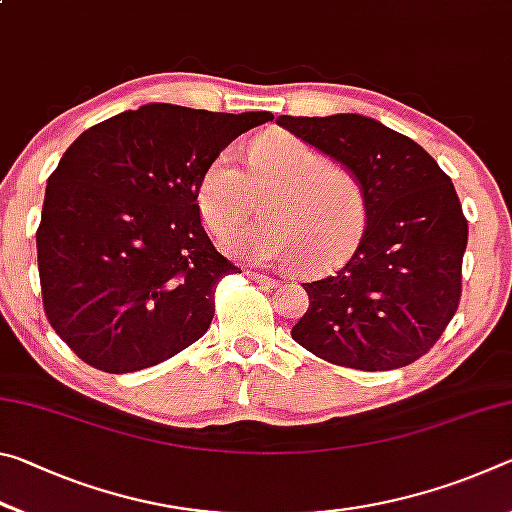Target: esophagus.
Segmentation results:
<instances>
[{"instance_id": "obj_1", "label": "esophagus", "mask_w": 512, "mask_h": 512, "mask_svg": "<svg viewBox=\"0 0 512 512\" xmlns=\"http://www.w3.org/2000/svg\"><path fill=\"white\" fill-rule=\"evenodd\" d=\"M246 277H248V280H253V282H259V284H277V280H273V277L266 275V273L246 271Z\"/></svg>"}]
</instances>
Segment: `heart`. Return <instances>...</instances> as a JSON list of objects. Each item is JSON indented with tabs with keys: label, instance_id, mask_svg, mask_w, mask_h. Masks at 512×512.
<instances>
[{
	"label": "heart",
	"instance_id": "heart-1",
	"mask_svg": "<svg viewBox=\"0 0 512 512\" xmlns=\"http://www.w3.org/2000/svg\"><path fill=\"white\" fill-rule=\"evenodd\" d=\"M266 196V223L232 239L230 253L320 271L348 253L366 223L359 180L287 133L255 140L246 171L232 151L216 155L198 183V210L207 230L225 239L253 219L257 198Z\"/></svg>",
	"mask_w": 512,
	"mask_h": 512
}]
</instances>
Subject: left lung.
<instances>
[{"instance_id":"obj_1","label":"left lung","mask_w":512,"mask_h":512,"mask_svg":"<svg viewBox=\"0 0 512 512\" xmlns=\"http://www.w3.org/2000/svg\"><path fill=\"white\" fill-rule=\"evenodd\" d=\"M277 124L343 162L366 196V230L352 257L302 284L309 309L293 341L354 370L418 361L461 302L467 219L452 178L420 144L370 117L282 115Z\"/></svg>"}]
</instances>
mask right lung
I'll return each mask as SVG.
<instances>
[{
  "label": "right lung",
  "instance_id": "obj_1",
  "mask_svg": "<svg viewBox=\"0 0 512 512\" xmlns=\"http://www.w3.org/2000/svg\"><path fill=\"white\" fill-rule=\"evenodd\" d=\"M271 119L149 103L76 137L36 232L42 307L76 357L121 375L207 332L216 284L241 271L207 237L198 183L235 137Z\"/></svg>",
  "mask_w": 512,
  "mask_h": 512
}]
</instances>
